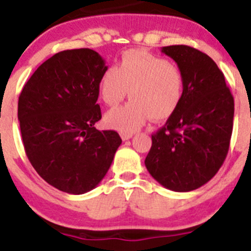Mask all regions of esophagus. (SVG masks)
Segmentation results:
<instances>
[{
  "mask_svg": "<svg viewBox=\"0 0 251 251\" xmlns=\"http://www.w3.org/2000/svg\"><path fill=\"white\" fill-rule=\"evenodd\" d=\"M132 137V132H121V139L125 141V140H130Z\"/></svg>",
  "mask_w": 251,
  "mask_h": 251,
  "instance_id": "34e87169",
  "label": "esophagus"
}]
</instances>
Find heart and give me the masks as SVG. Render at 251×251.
Returning a JSON list of instances; mask_svg holds the SVG:
<instances>
[{
    "instance_id": "obj_1",
    "label": "heart",
    "mask_w": 251,
    "mask_h": 251,
    "mask_svg": "<svg viewBox=\"0 0 251 251\" xmlns=\"http://www.w3.org/2000/svg\"><path fill=\"white\" fill-rule=\"evenodd\" d=\"M100 96L116 106L127 96L131 101L106 114L105 121L121 132H134L151 117L161 121L179 109L184 98L185 78L181 67L173 61L142 50L126 51L117 65L101 76Z\"/></svg>"
}]
</instances>
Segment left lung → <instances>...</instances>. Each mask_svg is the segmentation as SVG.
Returning a JSON list of instances; mask_svg holds the SVG:
<instances>
[{"label": "left lung", "instance_id": "8db88e82", "mask_svg": "<svg viewBox=\"0 0 251 251\" xmlns=\"http://www.w3.org/2000/svg\"><path fill=\"white\" fill-rule=\"evenodd\" d=\"M185 78L181 105L151 135L145 159L150 175L162 186L186 193L206 184L227 155L234 120V98L224 74L206 53L185 45L162 47Z\"/></svg>", "mask_w": 251, "mask_h": 251}]
</instances>
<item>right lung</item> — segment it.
<instances>
[{
    "instance_id": "right-lung-1",
    "label": "right lung",
    "mask_w": 251,
    "mask_h": 251,
    "mask_svg": "<svg viewBox=\"0 0 251 251\" xmlns=\"http://www.w3.org/2000/svg\"><path fill=\"white\" fill-rule=\"evenodd\" d=\"M106 70L94 50L61 51L33 72L20 94L17 116L27 157L45 181L64 193L95 189L121 145L116 131L95 127Z\"/></svg>"
}]
</instances>
